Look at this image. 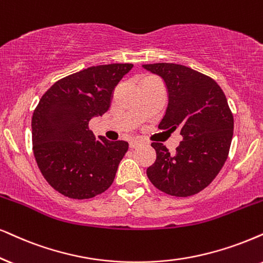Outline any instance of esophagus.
Segmentation results:
<instances>
[{"instance_id":"34e87169","label":"esophagus","mask_w":263,"mask_h":263,"mask_svg":"<svg viewBox=\"0 0 263 263\" xmlns=\"http://www.w3.org/2000/svg\"><path fill=\"white\" fill-rule=\"evenodd\" d=\"M142 145V142L138 141V139H132V141H129V148L131 149H135V148H138Z\"/></svg>"}]
</instances>
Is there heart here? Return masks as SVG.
<instances>
[{
	"label": "heart",
	"mask_w": 263,
	"mask_h": 263,
	"mask_svg": "<svg viewBox=\"0 0 263 263\" xmlns=\"http://www.w3.org/2000/svg\"><path fill=\"white\" fill-rule=\"evenodd\" d=\"M145 79H147V78H145Z\"/></svg>",
	"instance_id": "heart-1"
}]
</instances>
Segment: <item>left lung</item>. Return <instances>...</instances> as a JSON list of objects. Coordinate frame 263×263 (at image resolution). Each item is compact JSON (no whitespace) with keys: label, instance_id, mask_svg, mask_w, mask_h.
<instances>
[{"label":"left lung","instance_id":"left-lung-1","mask_svg":"<svg viewBox=\"0 0 263 263\" xmlns=\"http://www.w3.org/2000/svg\"><path fill=\"white\" fill-rule=\"evenodd\" d=\"M143 68L161 76L168 91V107L159 128H179L183 137L175 154L162 143H152L156 160L147 176L166 194L191 197L208 187L223 167L233 137V114L210 76L174 63Z\"/></svg>","mask_w":263,"mask_h":263}]
</instances>
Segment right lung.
<instances>
[{
  "instance_id": "obj_1",
  "label": "right lung",
  "mask_w": 263,
  "mask_h": 263,
  "mask_svg": "<svg viewBox=\"0 0 263 263\" xmlns=\"http://www.w3.org/2000/svg\"><path fill=\"white\" fill-rule=\"evenodd\" d=\"M132 64L89 66L52 85L32 114V151L48 184L64 197L89 199L114 181L125 141L96 139L92 118L110 107L112 92Z\"/></svg>"
}]
</instances>
